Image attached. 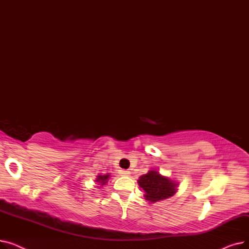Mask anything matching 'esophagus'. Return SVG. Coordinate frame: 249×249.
Masks as SVG:
<instances>
[{
    "label": "esophagus",
    "instance_id": "esophagus-1",
    "mask_svg": "<svg viewBox=\"0 0 249 249\" xmlns=\"http://www.w3.org/2000/svg\"><path fill=\"white\" fill-rule=\"evenodd\" d=\"M119 174L123 177H128L130 175V172L129 171H125V169H120L119 171Z\"/></svg>",
    "mask_w": 249,
    "mask_h": 249
}]
</instances>
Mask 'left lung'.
Here are the masks:
<instances>
[{
	"instance_id": "8db88e82",
	"label": "left lung",
	"mask_w": 249,
	"mask_h": 249,
	"mask_svg": "<svg viewBox=\"0 0 249 249\" xmlns=\"http://www.w3.org/2000/svg\"><path fill=\"white\" fill-rule=\"evenodd\" d=\"M138 185L145 192V200L155 203L173 197L177 192L178 184L166 177L161 176L158 171H149L138 179Z\"/></svg>"
}]
</instances>
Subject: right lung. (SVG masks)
I'll list each match as a JSON object with an SVG mask.
<instances>
[{"mask_svg":"<svg viewBox=\"0 0 249 249\" xmlns=\"http://www.w3.org/2000/svg\"><path fill=\"white\" fill-rule=\"evenodd\" d=\"M109 178H110V175H108V174L105 175V176L99 175V176L97 177V178H96V181L99 182L100 186H104V185L107 184V181H108ZM99 184H98V185H99Z\"/></svg>","mask_w":249,"mask_h":249,"instance_id":"obj_1","label":"right lung"}]
</instances>
